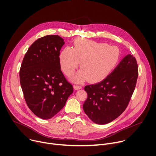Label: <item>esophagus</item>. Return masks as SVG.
Listing matches in <instances>:
<instances>
[{"label": "esophagus", "instance_id": "34e87169", "mask_svg": "<svg viewBox=\"0 0 156 156\" xmlns=\"http://www.w3.org/2000/svg\"><path fill=\"white\" fill-rule=\"evenodd\" d=\"M73 88H74V89L76 90H80V89H81V88H82V87L80 86V85H74Z\"/></svg>", "mask_w": 156, "mask_h": 156}]
</instances>
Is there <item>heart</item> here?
Segmentation results:
<instances>
[{
  "instance_id": "1",
  "label": "heart",
  "mask_w": 156,
  "mask_h": 156,
  "mask_svg": "<svg viewBox=\"0 0 156 156\" xmlns=\"http://www.w3.org/2000/svg\"><path fill=\"white\" fill-rule=\"evenodd\" d=\"M119 51L115 46L105 43L78 38L73 48L65 47L59 55V64L62 72L68 76L72 75L81 62V68L72 78L76 83L89 80L98 83L107 78L118 62Z\"/></svg>"
}]
</instances>
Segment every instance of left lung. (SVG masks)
<instances>
[{
	"label": "left lung",
	"instance_id": "left-lung-1",
	"mask_svg": "<svg viewBox=\"0 0 156 156\" xmlns=\"http://www.w3.org/2000/svg\"><path fill=\"white\" fill-rule=\"evenodd\" d=\"M138 75L136 59L128 54L105 79L85 86L88 96L83 108L88 117L96 124L104 125L119 116L127 108Z\"/></svg>",
	"mask_w": 156,
	"mask_h": 156
}]
</instances>
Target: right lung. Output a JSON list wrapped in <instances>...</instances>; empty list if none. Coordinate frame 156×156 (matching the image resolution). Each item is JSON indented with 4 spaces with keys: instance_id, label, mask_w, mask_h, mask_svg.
<instances>
[{
    "instance_id": "add662e5",
    "label": "right lung",
    "mask_w": 156,
    "mask_h": 156,
    "mask_svg": "<svg viewBox=\"0 0 156 156\" xmlns=\"http://www.w3.org/2000/svg\"><path fill=\"white\" fill-rule=\"evenodd\" d=\"M64 44V39L58 35L40 38L30 47L21 66L20 79L24 99L41 119L55 116L73 92L60 67L59 54Z\"/></svg>"
}]
</instances>
